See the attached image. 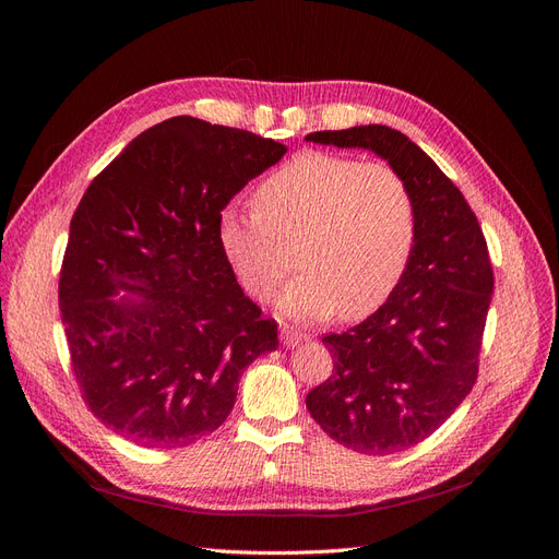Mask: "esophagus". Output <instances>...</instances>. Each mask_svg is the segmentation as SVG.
Masks as SVG:
<instances>
[{
  "label": "esophagus",
  "instance_id": "34e87169",
  "mask_svg": "<svg viewBox=\"0 0 559 559\" xmlns=\"http://www.w3.org/2000/svg\"><path fill=\"white\" fill-rule=\"evenodd\" d=\"M306 333H300V331H296V329H292V326H284L282 329V341H284V345L286 347H296V345H300L302 341H306Z\"/></svg>",
  "mask_w": 559,
  "mask_h": 559
}]
</instances>
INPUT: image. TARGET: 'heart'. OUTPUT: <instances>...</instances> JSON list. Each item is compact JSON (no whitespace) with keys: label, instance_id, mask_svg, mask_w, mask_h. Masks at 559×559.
<instances>
[{"label":"heart","instance_id":"heart-1","mask_svg":"<svg viewBox=\"0 0 559 559\" xmlns=\"http://www.w3.org/2000/svg\"><path fill=\"white\" fill-rule=\"evenodd\" d=\"M253 207L228 205L216 238L245 289L273 298L298 253L302 273L280 296L294 319H345L373 312L411 261L417 202L396 167L306 151L270 173Z\"/></svg>","mask_w":559,"mask_h":559}]
</instances>
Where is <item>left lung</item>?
Here are the masks:
<instances>
[{
    "mask_svg": "<svg viewBox=\"0 0 559 559\" xmlns=\"http://www.w3.org/2000/svg\"><path fill=\"white\" fill-rule=\"evenodd\" d=\"M306 140L376 151L415 193L417 235L399 284L361 324L321 337L333 373L306 399L333 441L394 454L429 438L476 384L495 292L487 242L462 191L403 132L354 126Z\"/></svg>",
    "mask_w": 559,
    "mask_h": 559,
    "instance_id": "obj_1",
    "label": "left lung"
}]
</instances>
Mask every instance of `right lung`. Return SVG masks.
I'll list each match as a JSON object with an SVG mask.
<instances>
[{
    "label": "right lung",
    "mask_w": 559,
    "mask_h": 559,
    "mask_svg": "<svg viewBox=\"0 0 559 559\" xmlns=\"http://www.w3.org/2000/svg\"><path fill=\"white\" fill-rule=\"evenodd\" d=\"M284 154L261 134L175 116L83 193L58 302L81 396L118 436L160 450L195 443L230 415L242 370L277 349L275 319L245 296L216 224Z\"/></svg>",
    "instance_id": "add662e5"
}]
</instances>
